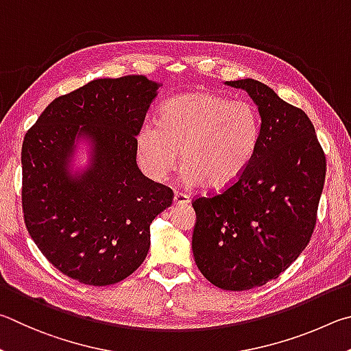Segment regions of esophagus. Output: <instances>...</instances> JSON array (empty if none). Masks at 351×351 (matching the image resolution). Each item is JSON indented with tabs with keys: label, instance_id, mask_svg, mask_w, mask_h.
<instances>
[{
	"label": "esophagus",
	"instance_id": "1",
	"mask_svg": "<svg viewBox=\"0 0 351 351\" xmlns=\"http://www.w3.org/2000/svg\"><path fill=\"white\" fill-rule=\"evenodd\" d=\"M189 202H191V199H189V195L183 194V193H176L172 204H174L176 206H183V205H188Z\"/></svg>",
	"mask_w": 351,
	"mask_h": 351
}]
</instances>
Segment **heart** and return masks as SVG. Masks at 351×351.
Segmentation results:
<instances>
[{"label":"heart","mask_w":351,"mask_h":351,"mask_svg":"<svg viewBox=\"0 0 351 351\" xmlns=\"http://www.w3.org/2000/svg\"><path fill=\"white\" fill-rule=\"evenodd\" d=\"M261 141V117L253 104L214 92H186L169 98L160 123L137 132V156L149 179L162 182L182 157L183 180L225 189L241 179Z\"/></svg>","instance_id":"obj_1"}]
</instances>
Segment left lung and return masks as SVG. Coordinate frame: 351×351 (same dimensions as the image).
Listing matches in <instances>:
<instances>
[{
    "instance_id": "1",
    "label": "left lung",
    "mask_w": 351,
    "mask_h": 351,
    "mask_svg": "<svg viewBox=\"0 0 351 351\" xmlns=\"http://www.w3.org/2000/svg\"><path fill=\"white\" fill-rule=\"evenodd\" d=\"M226 84L253 98L261 141L234 185L193 202V253L213 285L245 291L279 278L308 245L327 163L302 109L253 78Z\"/></svg>"
}]
</instances>
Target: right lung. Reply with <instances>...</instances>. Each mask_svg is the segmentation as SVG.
Masks as SVG:
<instances>
[{
	"label": "right lung",
	"instance_id": "1",
	"mask_svg": "<svg viewBox=\"0 0 351 351\" xmlns=\"http://www.w3.org/2000/svg\"><path fill=\"white\" fill-rule=\"evenodd\" d=\"M160 84L145 75L98 78L49 104L23 141L24 223L61 273L86 285H112L149 251V225L171 206L172 189L137 166V132ZM91 163L73 173L76 141Z\"/></svg>",
	"mask_w": 351,
	"mask_h": 351
}]
</instances>
